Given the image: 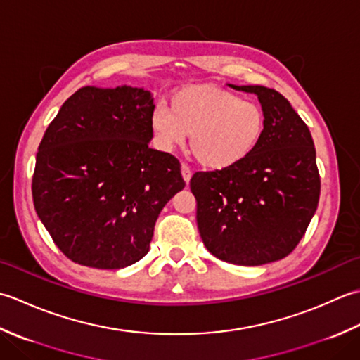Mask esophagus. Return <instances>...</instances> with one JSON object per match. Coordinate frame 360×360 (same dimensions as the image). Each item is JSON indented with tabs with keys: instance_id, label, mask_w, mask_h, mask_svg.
Instances as JSON below:
<instances>
[{
	"instance_id": "esophagus-1",
	"label": "esophagus",
	"mask_w": 360,
	"mask_h": 360,
	"mask_svg": "<svg viewBox=\"0 0 360 360\" xmlns=\"http://www.w3.org/2000/svg\"><path fill=\"white\" fill-rule=\"evenodd\" d=\"M181 177H183V180L186 181V185L189 183L191 177H193V172H191V169L186 165H181Z\"/></svg>"
}]
</instances>
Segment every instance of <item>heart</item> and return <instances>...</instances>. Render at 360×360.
I'll return each instance as SVG.
<instances>
[{"instance_id":"heart-1","label":"heart","mask_w":360,"mask_h":360,"mask_svg":"<svg viewBox=\"0 0 360 360\" xmlns=\"http://www.w3.org/2000/svg\"><path fill=\"white\" fill-rule=\"evenodd\" d=\"M155 144L169 152L189 139L197 163L224 171L242 163L258 148L266 130V115L253 101L216 85H189L175 91L167 108L150 116Z\"/></svg>"}]
</instances>
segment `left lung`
<instances>
[{
    "mask_svg": "<svg viewBox=\"0 0 360 360\" xmlns=\"http://www.w3.org/2000/svg\"><path fill=\"white\" fill-rule=\"evenodd\" d=\"M253 93L266 115L264 136L250 157L189 181L197 226L211 255L238 266H262L288 256L315 214L320 175L303 120L272 88L230 85Z\"/></svg>",
    "mask_w": 360,
    "mask_h": 360,
    "instance_id": "8db88e82",
    "label": "left lung"
}]
</instances>
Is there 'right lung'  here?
Here are the masks:
<instances>
[{"mask_svg":"<svg viewBox=\"0 0 360 360\" xmlns=\"http://www.w3.org/2000/svg\"><path fill=\"white\" fill-rule=\"evenodd\" d=\"M153 108L144 88L82 86L41 138L34 207L80 266L124 269L141 259L161 210L185 188L179 160L149 148Z\"/></svg>","mask_w":360,"mask_h":360,"instance_id":"obj_1","label":"right lung"}]
</instances>
